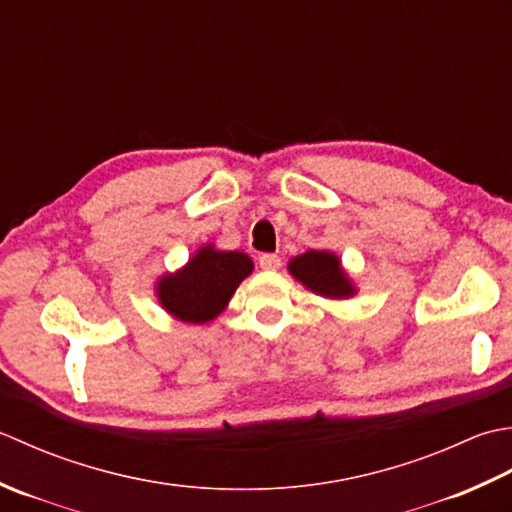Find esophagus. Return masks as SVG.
Segmentation results:
<instances>
[{
    "label": "esophagus",
    "instance_id": "34e87169",
    "mask_svg": "<svg viewBox=\"0 0 512 512\" xmlns=\"http://www.w3.org/2000/svg\"><path fill=\"white\" fill-rule=\"evenodd\" d=\"M258 265L263 267V269H269V271H276L280 265V256H276V254H263L258 258Z\"/></svg>",
    "mask_w": 512,
    "mask_h": 512
}]
</instances>
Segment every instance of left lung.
<instances>
[{"instance_id": "left-lung-1", "label": "left lung", "mask_w": 512, "mask_h": 512, "mask_svg": "<svg viewBox=\"0 0 512 512\" xmlns=\"http://www.w3.org/2000/svg\"><path fill=\"white\" fill-rule=\"evenodd\" d=\"M289 274L307 289L325 298H349L356 294L351 278L342 269L340 258L325 249H309L289 260Z\"/></svg>"}]
</instances>
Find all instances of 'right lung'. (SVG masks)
Wrapping results in <instances>:
<instances>
[{
    "instance_id": "add662e5",
    "label": "right lung",
    "mask_w": 512,
    "mask_h": 512,
    "mask_svg": "<svg viewBox=\"0 0 512 512\" xmlns=\"http://www.w3.org/2000/svg\"><path fill=\"white\" fill-rule=\"evenodd\" d=\"M252 269V258L243 252H218L214 245H203L183 269L156 280V296L176 320L203 325L221 314Z\"/></svg>"
}]
</instances>
